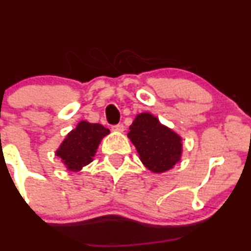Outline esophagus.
I'll list each match as a JSON object with an SVG mask.
<instances>
[{
	"mask_svg": "<svg viewBox=\"0 0 251 251\" xmlns=\"http://www.w3.org/2000/svg\"><path fill=\"white\" fill-rule=\"evenodd\" d=\"M124 129H125V126L123 125V124H118V125H113L112 126V131L113 132H124Z\"/></svg>",
	"mask_w": 251,
	"mask_h": 251,
	"instance_id": "1",
	"label": "esophagus"
}]
</instances>
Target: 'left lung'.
Masks as SVG:
<instances>
[{"label": "left lung", "mask_w": 251, "mask_h": 251, "mask_svg": "<svg viewBox=\"0 0 251 251\" xmlns=\"http://www.w3.org/2000/svg\"><path fill=\"white\" fill-rule=\"evenodd\" d=\"M127 137L145 168L154 174L169 171L180 160L181 137L151 113L138 114L129 126Z\"/></svg>", "instance_id": "8db88e82"}]
</instances>
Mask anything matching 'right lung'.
Returning <instances> with one entry per match:
<instances>
[{"label":"right lung","instance_id":"add662e5","mask_svg":"<svg viewBox=\"0 0 251 251\" xmlns=\"http://www.w3.org/2000/svg\"><path fill=\"white\" fill-rule=\"evenodd\" d=\"M108 133L109 129L100 124H91L82 120L67 134L56 150V155L68 171H80L83 166L93 162L98 146Z\"/></svg>","mask_w":251,"mask_h":251}]
</instances>
